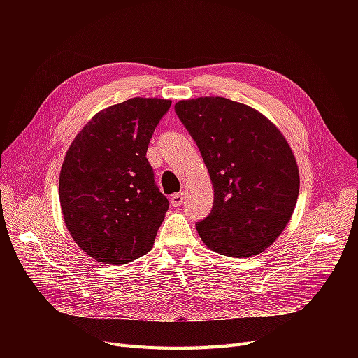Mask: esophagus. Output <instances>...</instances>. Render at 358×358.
I'll list each match as a JSON object with an SVG mask.
<instances>
[{
    "mask_svg": "<svg viewBox=\"0 0 358 358\" xmlns=\"http://www.w3.org/2000/svg\"><path fill=\"white\" fill-rule=\"evenodd\" d=\"M184 193H176L171 196V204L174 206V208H178V206H181L184 203Z\"/></svg>",
    "mask_w": 358,
    "mask_h": 358,
    "instance_id": "34e87169",
    "label": "esophagus"
}]
</instances>
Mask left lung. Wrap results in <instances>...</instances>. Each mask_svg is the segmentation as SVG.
Masks as SVG:
<instances>
[{"label": "left lung", "mask_w": 358, "mask_h": 358, "mask_svg": "<svg viewBox=\"0 0 358 358\" xmlns=\"http://www.w3.org/2000/svg\"><path fill=\"white\" fill-rule=\"evenodd\" d=\"M213 182V208L196 223L210 250L242 258L268 248L289 223L299 169L280 130L257 110L223 97L176 104Z\"/></svg>", "instance_id": "left-lung-1"}]
</instances>
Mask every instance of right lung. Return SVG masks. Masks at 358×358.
<instances>
[{
  "mask_svg": "<svg viewBox=\"0 0 358 358\" xmlns=\"http://www.w3.org/2000/svg\"><path fill=\"white\" fill-rule=\"evenodd\" d=\"M171 107L135 97L97 113L71 143L59 177L66 228L78 247L106 264L150 251L169 208L146 150Z\"/></svg>",
  "mask_w": 358,
  "mask_h": 358,
  "instance_id": "1",
  "label": "right lung"
}]
</instances>
